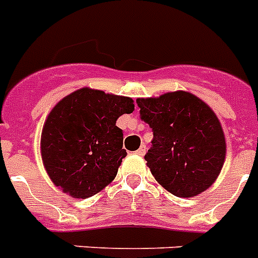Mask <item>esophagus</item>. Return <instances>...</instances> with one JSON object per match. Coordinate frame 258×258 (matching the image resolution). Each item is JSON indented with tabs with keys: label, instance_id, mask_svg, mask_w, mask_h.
Wrapping results in <instances>:
<instances>
[{
	"label": "esophagus",
	"instance_id": "1",
	"mask_svg": "<svg viewBox=\"0 0 258 258\" xmlns=\"http://www.w3.org/2000/svg\"><path fill=\"white\" fill-rule=\"evenodd\" d=\"M146 151H147V147H146L144 144H142V146H140V147H139V150L136 151V154L140 155V156H143V155L146 154Z\"/></svg>",
	"mask_w": 258,
	"mask_h": 258
}]
</instances>
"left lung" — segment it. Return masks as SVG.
<instances>
[{
	"instance_id": "1",
	"label": "left lung",
	"mask_w": 258,
	"mask_h": 258,
	"mask_svg": "<svg viewBox=\"0 0 258 258\" xmlns=\"http://www.w3.org/2000/svg\"><path fill=\"white\" fill-rule=\"evenodd\" d=\"M140 119L152 128L146 154L148 168L160 185L177 198L208 189L225 159V138L211 108L185 91L136 99Z\"/></svg>"
}]
</instances>
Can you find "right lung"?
<instances>
[{"mask_svg":"<svg viewBox=\"0 0 258 258\" xmlns=\"http://www.w3.org/2000/svg\"><path fill=\"white\" fill-rule=\"evenodd\" d=\"M134 107L131 98L87 87L56 104L41 136L42 160L56 187L87 199L115 179L127 155L116 120Z\"/></svg>","mask_w":258,"mask_h":258,"instance_id":"add662e5","label":"right lung"}]
</instances>
